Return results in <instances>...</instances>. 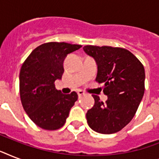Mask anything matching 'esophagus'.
Wrapping results in <instances>:
<instances>
[{"instance_id": "1", "label": "esophagus", "mask_w": 159, "mask_h": 159, "mask_svg": "<svg viewBox=\"0 0 159 159\" xmlns=\"http://www.w3.org/2000/svg\"><path fill=\"white\" fill-rule=\"evenodd\" d=\"M84 94H85L84 92H82V90H79V91L77 92V95H78V97H79V98L82 97V96H83Z\"/></svg>"}]
</instances>
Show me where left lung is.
<instances>
[{
    "label": "left lung",
    "instance_id": "obj_1",
    "mask_svg": "<svg viewBox=\"0 0 159 159\" xmlns=\"http://www.w3.org/2000/svg\"><path fill=\"white\" fill-rule=\"evenodd\" d=\"M83 50L97 62L96 81L104 83L103 92L107 96L104 103L92 95L95 104L86 115L87 124L97 133H116L130 122L142 101L144 67L125 48L87 45Z\"/></svg>",
    "mask_w": 159,
    "mask_h": 159
}]
</instances>
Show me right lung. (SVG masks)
<instances>
[{
  "instance_id": "right-lung-1",
  "label": "right lung",
  "mask_w": 159,
  "mask_h": 159,
  "mask_svg": "<svg viewBox=\"0 0 159 159\" xmlns=\"http://www.w3.org/2000/svg\"><path fill=\"white\" fill-rule=\"evenodd\" d=\"M82 45L50 42L34 49L20 72V95L24 110L39 127L55 130L64 125L75 102L77 92L63 94L55 88L62 79L63 61L67 54Z\"/></svg>"
}]
</instances>
